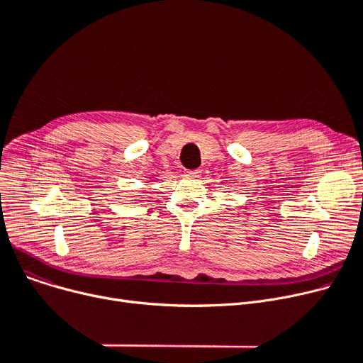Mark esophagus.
I'll return each mask as SVG.
<instances>
[{
  "label": "esophagus",
  "mask_w": 363,
  "mask_h": 363,
  "mask_svg": "<svg viewBox=\"0 0 363 363\" xmlns=\"http://www.w3.org/2000/svg\"><path fill=\"white\" fill-rule=\"evenodd\" d=\"M200 174H201L200 169H193V170H186L185 172V177H188V178H197V177H200Z\"/></svg>",
  "instance_id": "34e87169"
}]
</instances>
